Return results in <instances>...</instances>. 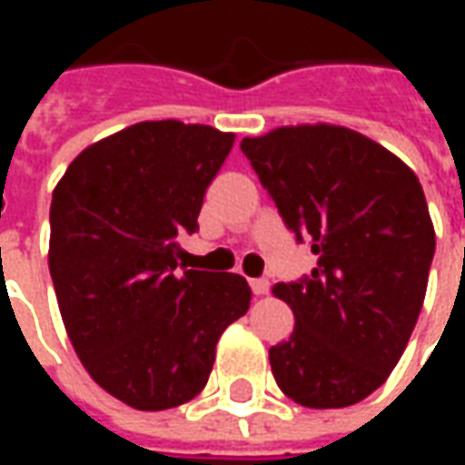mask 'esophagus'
<instances>
[{
	"instance_id": "1",
	"label": "esophagus",
	"mask_w": 465,
	"mask_h": 465,
	"mask_svg": "<svg viewBox=\"0 0 465 465\" xmlns=\"http://www.w3.org/2000/svg\"><path fill=\"white\" fill-rule=\"evenodd\" d=\"M252 292L256 293V296H263V293H269V282L266 279H252Z\"/></svg>"
}]
</instances>
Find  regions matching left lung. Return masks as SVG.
I'll list each match as a JSON object with an SVG mask.
<instances>
[{"instance_id": "obj_1", "label": "left lung", "mask_w": 465, "mask_h": 465, "mask_svg": "<svg viewBox=\"0 0 465 465\" xmlns=\"http://www.w3.org/2000/svg\"><path fill=\"white\" fill-rule=\"evenodd\" d=\"M262 186L296 242L319 256L276 283L289 341L269 349L279 389L306 409H343L389 379L419 322L436 233L416 173L343 126H282L243 139Z\"/></svg>"}]
</instances>
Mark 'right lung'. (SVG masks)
Here are the masks:
<instances>
[{
    "mask_svg": "<svg viewBox=\"0 0 465 465\" xmlns=\"http://www.w3.org/2000/svg\"><path fill=\"white\" fill-rule=\"evenodd\" d=\"M232 143L203 124H134L79 153L52 193L49 272L66 333L89 376L132 409L192 401L223 329L249 312L243 276L179 263V236L199 232Z\"/></svg>",
    "mask_w": 465,
    "mask_h": 465,
    "instance_id": "add662e5",
    "label": "right lung"
}]
</instances>
